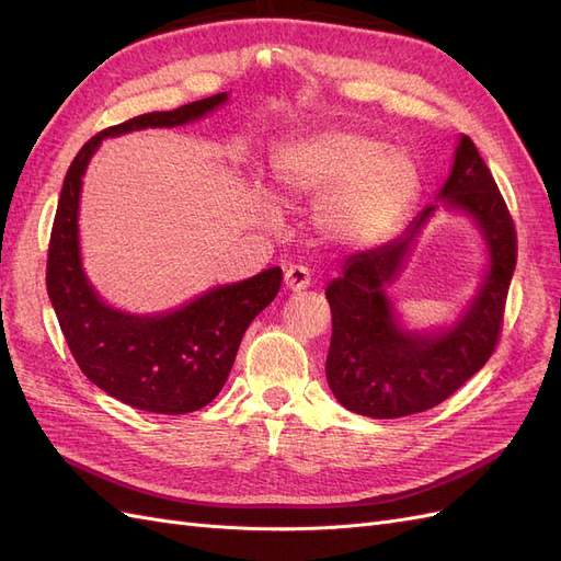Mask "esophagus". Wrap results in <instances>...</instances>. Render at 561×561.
Instances as JSON below:
<instances>
[{"instance_id": "1", "label": "esophagus", "mask_w": 561, "mask_h": 561, "mask_svg": "<svg viewBox=\"0 0 561 561\" xmlns=\"http://www.w3.org/2000/svg\"><path fill=\"white\" fill-rule=\"evenodd\" d=\"M283 280H285V287L290 293H301V290H307V287L311 285V276H309V268L307 266H299V264H295V266H287L285 268V276H283Z\"/></svg>"}]
</instances>
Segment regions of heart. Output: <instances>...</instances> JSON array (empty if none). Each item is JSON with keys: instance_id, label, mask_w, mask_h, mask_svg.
I'll use <instances>...</instances> for the list:
<instances>
[{"instance_id": "1", "label": "heart", "mask_w": 561, "mask_h": 561, "mask_svg": "<svg viewBox=\"0 0 561 561\" xmlns=\"http://www.w3.org/2000/svg\"><path fill=\"white\" fill-rule=\"evenodd\" d=\"M271 178L280 201H316L313 225L322 239L351 250L381 243L421 194L410 151L346 128L287 142L271 159ZM260 208L268 213V203Z\"/></svg>"}]
</instances>
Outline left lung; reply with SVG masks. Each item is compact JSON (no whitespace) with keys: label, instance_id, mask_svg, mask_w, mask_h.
<instances>
[{"label":"left lung","instance_id":"8db88e82","mask_svg":"<svg viewBox=\"0 0 561 561\" xmlns=\"http://www.w3.org/2000/svg\"><path fill=\"white\" fill-rule=\"evenodd\" d=\"M437 209L468 216L479 227L488 266L479 290L451 323L407 329L389 285ZM517 262V236L499 186L472 140L461 135L437 201L400 239L351 254L325 297L332 311L328 383L346 410L371 419L426 412L480 371L499 342L507 287Z\"/></svg>","mask_w":561,"mask_h":561}]
</instances>
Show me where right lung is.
I'll return each mask as SVG.
<instances>
[{"instance_id": "add662e5", "label": "right lung", "mask_w": 561, "mask_h": 561, "mask_svg": "<svg viewBox=\"0 0 561 561\" xmlns=\"http://www.w3.org/2000/svg\"><path fill=\"white\" fill-rule=\"evenodd\" d=\"M217 93L171 112H151L98 133L65 175L48 243L46 290L77 365L107 396L154 414L196 412L227 383L241 339L280 290L283 271L210 287L161 313H130L95 293L81 262L79 201L87 168L105 138L145 128H175L227 105Z\"/></svg>"}]
</instances>
